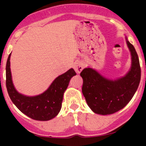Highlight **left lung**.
I'll list each match as a JSON object with an SVG mask.
<instances>
[{
	"instance_id": "obj_1",
	"label": "left lung",
	"mask_w": 146,
	"mask_h": 146,
	"mask_svg": "<svg viewBox=\"0 0 146 146\" xmlns=\"http://www.w3.org/2000/svg\"><path fill=\"white\" fill-rule=\"evenodd\" d=\"M11 53L8 57L6 66V85L8 94L12 102L20 111L33 120L46 121L56 117L61 108L60 96L66 88L70 80L69 77L76 75L73 69L59 75L52 81L48 88L36 96H26L18 92L13 83L10 69Z\"/></svg>"
}]
</instances>
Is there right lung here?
<instances>
[{
    "mask_svg": "<svg viewBox=\"0 0 146 146\" xmlns=\"http://www.w3.org/2000/svg\"><path fill=\"white\" fill-rule=\"evenodd\" d=\"M127 43L131 52V65L124 77L110 80L89 67L81 72L82 88H86L88 96L86 102L91 110L96 114H113L123 109L132 99L138 88L141 74L138 55L135 47L128 42Z\"/></svg>",
    "mask_w": 146,
    "mask_h": 146,
    "instance_id": "obj_1",
    "label": "right lung"
}]
</instances>
